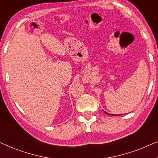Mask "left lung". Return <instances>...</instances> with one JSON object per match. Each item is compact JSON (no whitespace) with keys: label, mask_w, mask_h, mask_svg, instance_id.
Returning <instances> with one entry per match:
<instances>
[{"label":"left lung","mask_w":158,"mask_h":158,"mask_svg":"<svg viewBox=\"0 0 158 158\" xmlns=\"http://www.w3.org/2000/svg\"><path fill=\"white\" fill-rule=\"evenodd\" d=\"M105 112V111H104ZM106 114H108V113H106V112H105ZM110 115H111V116H116V115H114V114H110Z\"/></svg>","instance_id":"1"}]
</instances>
